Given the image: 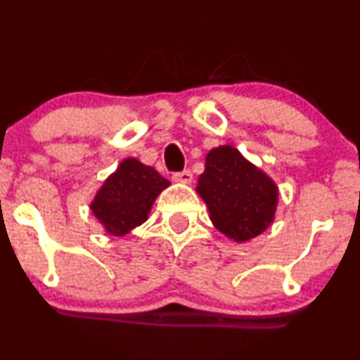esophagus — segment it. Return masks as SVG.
Listing matches in <instances>:
<instances>
[{
  "mask_svg": "<svg viewBox=\"0 0 360 360\" xmlns=\"http://www.w3.org/2000/svg\"><path fill=\"white\" fill-rule=\"evenodd\" d=\"M172 181L174 183H183V184H189L193 181V174L189 169H186V171H181V172H174L172 174Z\"/></svg>",
  "mask_w": 360,
  "mask_h": 360,
  "instance_id": "1",
  "label": "esophagus"
}]
</instances>
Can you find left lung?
Returning <instances> with one entry per match:
<instances>
[{
    "label": "left lung",
    "instance_id": "8db88e82",
    "mask_svg": "<svg viewBox=\"0 0 360 360\" xmlns=\"http://www.w3.org/2000/svg\"><path fill=\"white\" fill-rule=\"evenodd\" d=\"M196 193L208 206L214 229L238 243L255 238L274 221L278 186L232 146L208 152Z\"/></svg>",
    "mask_w": 360,
    "mask_h": 360
}]
</instances>
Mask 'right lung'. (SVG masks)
<instances>
[{
  "label": "right lung",
  "mask_w": 360,
  "mask_h": 360,
  "mask_svg": "<svg viewBox=\"0 0 360 360\" xmlns=\"http://www.w3.org/2000/svg\"><path fill=\"white\" fill-rule=\"evenodd\" d=\"M169 184L154 167L128 157L106 177L89 208L106 233L123 237L147 220L155 198Z\"/></svg>",
  "instance_id": "right-lung-1"
}]
</instances>
